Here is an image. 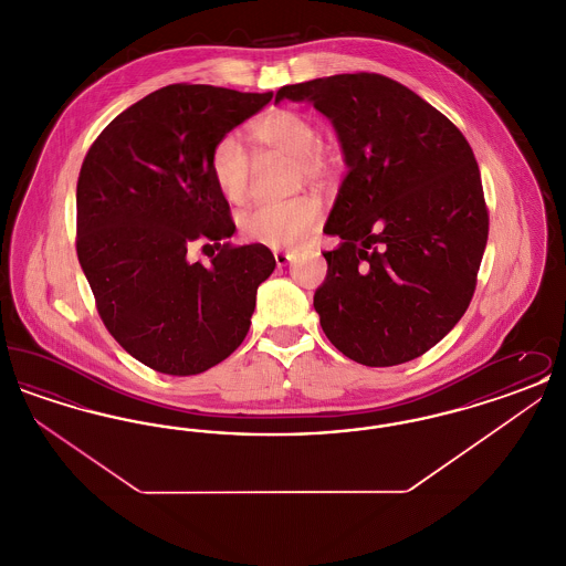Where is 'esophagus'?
<instances>
[{
  "label": "esophagus",
  "mask_w": 566,
  "mask_h": 566,
  "mask_svg": "<svg viewBox=\"0 0 566 566\" xmlns=\"http://www.w3.org/2000/svg\"><path fill=\"white\" fill-rule=\"evenodd\" d=\"M273 259H275V265H277V268H286V265L293 261V254H289V252H275Z\"/></svg>",
  "instance_id": "obj_1"
}]
</instances>
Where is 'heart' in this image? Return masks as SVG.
Segmentation results:
<instances>
[{
	"instance_id": "obj_1",
	"label": "heart",
	"mask_w": 566,
	"mask_h": 566,
	"mask_svg": "<svg viewBox=\"0 0 566 566\" xmlns=\"http://www.w3.org/2000/svg\"><path fill=\"white\" fill-rule=\"evenodd\" d=\"M316 123L293 108H273L248 127L259 157L286 155L295 161L296 182L318 187L331 185L339 174L337 153L318 142ZM210 176L214 187L229 203L242 206L252 190V161L233 137L216 142L210 155ZM323 222V203L314 195H301L282 203L256 206L240 216L243 240L270 248H293L307 240Z\"/></svg>"
}]
</instances>
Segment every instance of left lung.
<instances>
[{"mask_svg":"<svg viewBox=\"0 0 566 566\" xmlns=\"http://www.w3.org/2000/svg\"><path fill=\"white\" fill-rule=\"evenodd\" d=\"M339 135L348 174L324 233L314 307L328 342L367 367L413 360L467 312L488 242L475 155L457 125L401 82L337 74L282 86Z\"/></svg>","mask_w":566,"mask_h":566,"instance_id":"left-lung-1","label":"left lung"}]
</instances>
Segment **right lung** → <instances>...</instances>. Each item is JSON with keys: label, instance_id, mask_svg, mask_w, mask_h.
<instances>
[{"label": "right lung", "instance_id": "right-lung-1", "mask_svg": "<svg viewBox=\"0 0 566 566\" xmlns=\"http://www.w3.org/2000/svg\"><path fill=\"white\" fill-rule=\"evenodd\" d=\"M273 93L169 84L97 135L76 187V252L109 335L146 367L197 376L238 350L256 289L275 268L235 224L210 176L218 139ZM210 247L192 264L189 245Z\"/></svg>", "mask_w": 566, "mask_h": 566}]
</instances>
